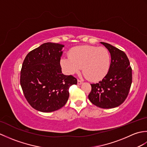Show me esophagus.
Here are the masks:
<instances>
[{
    "instance_id": "34e87169",
    "label": "esophagus",
    "mask_w": 147,
    "mask_h": 147,
    "mask_svg": "<svg viewBox=\"0 0 147 147\" xmlns=\"http://www.w3.org/2000/svg\"><path fill=\"white\" fill-rule=\"evenodd\" d=\"M82 81H81L80 80H78V85H82Z\"/></svg>"
}]
</instances>
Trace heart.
I'll list each match as a JSON object with an SVG mask.
<instances>
[{
    "label": "heart",
    "instance_id": "1",
    "mask_svg": "<svg viewBox=\"0 0 147 147\" xmlns=\"http://www.w3.org/2000/svg\"><path fill=\"white\" fill-rule=\"evenodd\" d=\"M111 61L110 52L107 49L82 45L72 49L68 57L61 59V65L69 74L78 73L82 67L86 78L95 82L106 76L110 69Z\"/></svg>",
    "mask_w": 147,
    "mask_h": 147
}]
</instances>
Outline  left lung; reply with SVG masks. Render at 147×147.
Here are the masks:
<instances>
[{
    "mask_svg": "<svg viewBox=\"0 0 147 147\" xmlns=\"http://www.w3.org/2000/svg\"><path fill=\"white\" fill-rule=\"evenodd\" d=\"M100 43L110 52L111 66L102 81L91 84L88 98L98 107L112 109L123 104L128 95L132 83V69L123 51L107 43Z\"/></svg>",
    "mask_w": 147,
    "mask_h": 147,
    "instance_id": "8db88e82",
    "label": "left lung"
}]
</instances>
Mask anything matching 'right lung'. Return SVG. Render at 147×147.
Returning a JSON list of instances; mask_svg holds the SVG:
<instances>
[{"label": "right lung", "mask_w": 147, "mask_h": 147, "mask_svg": "<svg viewBox=\"0 0 147 147\" xmlns=\"http://www.w3.org/2000/svg\"><path fill=\"white\" fill-rule=\"evenodd\" d=\"M64 45L47 42L30 52L23 61L20 84L26 100L36 110L51 112L66 104L69 88L76 85L73 76L62 73Z\"/></svg>", "instance_id": "1"}]
</instances>
